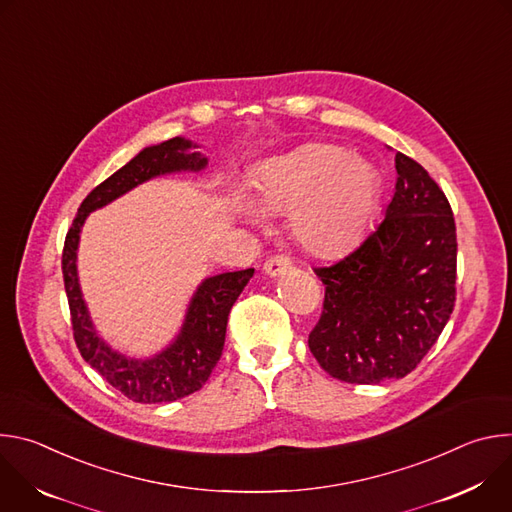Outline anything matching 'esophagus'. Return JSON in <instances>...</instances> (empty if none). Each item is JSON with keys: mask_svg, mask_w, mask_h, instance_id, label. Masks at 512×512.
Segmentation results:
<instances>
[{"mask_svg": "<svg viewBox=\"0 0 512 512\" xmlns=\"http://www.w3.org/2000/svg\"><path fill=\"white\" fill-rule=\"evenodd\" d=\"M287 269H291V261L287 257H283V255H273L263 265V271L267 275H271V277H277V275L285 273Z\"/></svg>", "mask_w": 512, "mask_h": 512, "instance_id": "1", "label": "esophagus"}]
</instances>
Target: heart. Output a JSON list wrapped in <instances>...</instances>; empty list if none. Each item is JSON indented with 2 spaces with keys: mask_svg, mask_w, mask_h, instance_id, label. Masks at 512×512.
<instances>
[{
  "mask_svg": "<svg viewBox=\"0 0 512 512\" xmlns=\"http://www.w3.org/2000/svg\"><path fill=\"white\" fill-rule=\"evenodd\" d=\"M257 202L269 212H287L291 237L314 255H336L369 227L381 196L377 168L328 143L302 148L265 162L253 176ZM237 210L253 223L263 212L245 198Z\"/></svg>",
  "mask_w": 512,
  "mask_h": 512,
  "instance_id": "b5f03b06",
  "label": "heart"
}]
</instances>
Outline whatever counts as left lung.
Returning <instances> with one entry per match:
<instances>
[{
	"mask_svg": "<svg viewBox=\"0 0 512 512\" xmlns=\"http://www.w3.org/2000/svg\"><path fill=\"white\" fill-rule=\"evenodd\" d=\"M383 221L354 251L314 267L326 285L308 346L334 379L377 385L409 375L440 338L456 304L452 206L405 154Z\"/></svg>",
	"mask_w": 512,
	"mask_h": 512,
	"instance_id": "left-lung-1",
	"label": "left lung"
}]
</instances>
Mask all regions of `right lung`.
<instances>
[{
	"mask_svg": "<svg viewBox=\"0 0 512 512\" xmlns=\"http://www.w3.org/2000/svg\"><path fill=\"white\" fill-rule=\"evenodd\" d=\"M190 148L192 143L188 139L172 137L139 152L129 164L89 192L64 239L62 277L77 348L111 387L135 403H170L196 393L208 381L223 354L231 308L255 269L204 279L190 302L176 342L150 360H133L111 350L93 328L77 277L79 235L89 212L109 204L137 184L168 172L202 170L206 158L198 152L188 154Z\"/></svg>",
	"mask_w": 512,
	"mask_h": 512,
	"instance_id": "obj_1",
	"label": "right lung"
}]
</instances>
